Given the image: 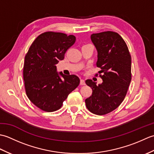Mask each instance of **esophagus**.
I'll list each match as a JSON object with an SVG mask.
<instances>
[{
  "label": "esophagus",
  "mask_w": 154,
  "mask_h": 154,
  "mask_svg": "<svg viewBox=\"0 0 154 154\" xmlns=\"http://www.w3.org/2000/svg\"><path fill=\"white\" fill-rule=\"evenodd\" d=\"M80 84L81 85H85V80L83 79H81Z\"/></svg>",
  "instance_id": "34e87169"
}]
</instances>
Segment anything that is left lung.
<instances>
[{
  "label": "left lung",
  "instance_id": "1",
  "mask_svg": "<svg viewBox=\"0 0 154 154\" xmlns=\"http://www.w3.org/2000/svg\"><path fill=\"white\" fill-rule=\"evenodd\" d=\"M97 51L96 65L103 83L97 85L91 79L85 83L92 89V95L85 99L90 112L104 115L119 107L125 98L131 81V56L126 44L114 32H103L91 35Z\"/></svg>",
  "mask_w": 154,
  "mask_h": 154
}]
</instances>
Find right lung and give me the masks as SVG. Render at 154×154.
Segmentation results:
<instances>
[{
	"instance_id": "obj_1",
	"label": "right lung",
	"mask_w": 154,
	"mask_h": 154,
	"mask_svg": "<svg viewBox=\"0 0 154 154\" xmlns=\"http://www.w3.org/2000/svg\"><path fill=\"white\" fill-rule=\"evenodd\" d=\"M75 40L73 35L44 32L35 38L26 55L23 69L26 93L42 110L60 109L69 94L79 86V77L58 73L56 67Z\"/></svg>"
}]
</instances>
